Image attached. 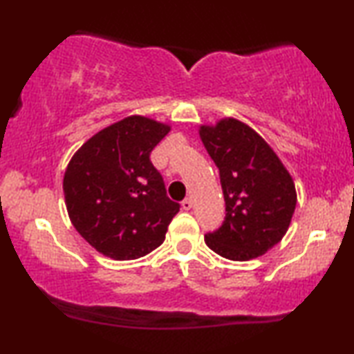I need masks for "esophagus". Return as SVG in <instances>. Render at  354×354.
<instances>
[{"instance_id": "1", "label": "esophagus", "mask_w": 354, "mask_h": 354, "mask_svg": "<svg viewBox=\"0 0 354 354\" xmlns=\"http://www.w3.org/2000/svg\"><path fill=\"white\" fill-rule=\"evenodd\" d=\"M192 205H193V203H192L190 198H185V200L182 201V209H185V211L192 209Z\"/></svg>"}]
</instances>
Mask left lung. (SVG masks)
I'll return each mask as SVG.
<instances>
[{
	"label": "left lung",
	"instance_id": "8db88e82",
	"mask_svg": "<svg viewBox=\"0 0 354 354\" xmlns=\"http://www.w3.org/2000/svg\"><path fill=\"white\" fill-rule=\"evenodd\" d=\"M200 137L219 169L225 219L205 241L232 261L264 254L287 234L297 206L293 178L266 140L234 118L201 125Z\"/></svg>",
	"mask_w": 354,
	"mask_h": 354
}]
</instances>
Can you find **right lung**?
<instances>
[{
  "label": "right lung",
  "instance_id": "right-lung-1",
  "mask_svg": "<svg viewBox=\"0 0 354 354\" xmlns=\"http://www.w3.org/2000/svg\"><path fill=\"white\" fill-rule=\"evenodd\" d=\"M169 130L130 115L86 140L67 164L62 190L71 222L101 254L138 259L166 239L180 205L166 195L149 154Z\"/></svg>",
  "mask_w": 354,
  "mask_h": 354
}]
</instances>
